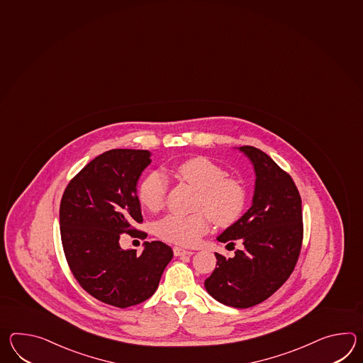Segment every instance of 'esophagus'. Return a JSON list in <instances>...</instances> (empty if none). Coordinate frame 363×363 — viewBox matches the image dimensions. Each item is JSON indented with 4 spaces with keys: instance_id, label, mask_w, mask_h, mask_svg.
<instances>
[{
    "instance_id": "obj_1",
    "label": "esophagus",
    "mask_w": 363,
    "mask_h": 363,
    "mask_svg": "<svg viewBox=\"0 0 363 363\" xmlns=\"http://www.w3.org/2000/svg\"><path fill=\"white\" fill-rule=\"evenodd\" d=\"M173 252H174V255L176 257H182V255H191V254H194L193 251L191 250H186V249H182V247H174L173 249Z\"/></svg>"
}]
</instances>
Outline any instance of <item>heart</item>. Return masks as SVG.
<instances>
[{"label": "heart", "mask_w": 363, "mask_h": 363, "mask_svg": "<svg viewBox=\"0 0 363 363\" xmlns=\"http://www.w3.org/2000/svg\"><path fill=\"white\" fill-rule=\"evenodd\" d=\"M177 177L198 191L194 208L207 213L218 226H229L241 218L246 206V190L241 181L226 177V170L210 159L198 156L179 162ZM168 191L167 177L155 170L145 176L138 189V198L148 210H159ZM210 220L203 212L189 216L168 215L156 223L155 232L164 241L191 246L208 230Z\"/></svg>", "instance_id": "heart-1"}]
</instances>
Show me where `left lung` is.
Segmentation results:
<instances>
[{
	"label": "left lung",
	"mask_w": 363,
	"mask_h": 363,
	"mask_svg": "<svg viewBox=\"0 0 363 363\" xmlns=\"http://www.w3.org/2000/svg\"><path fill=\"white\" fill-rule=\"evenodd\" d=\"M255 172L249 210L218 237L241 250L233 258L215 252L216 268L204 281L211 297L226 306L247 308L272 296L293 272L301 251L302 201L289 174L255 147L238 148Z\"/></svg>",
	"instance_id": "obj_1"
}]
</instances>
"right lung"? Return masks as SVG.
<instances>
[{
    "label": "right lung",
    "mask_w": 363,
    "mask_h": 363,
    "mask_svg": "<svg viewBox=\"0 0 363 363\" xmlns=\"http://www.w3.org/2000/svg\"><path fill=\"white\" fill-rule=\"evenodd\" d=\"M151 164L145 150H111L99 155L70 181L60 206L65 257L77 281L112 306H134L157 289L173 251L145 242L142 254L122 250L121 234L145 237L137 185Z\"/></svg>",
    "instance_id": "obj_1"
}]
</instances>
